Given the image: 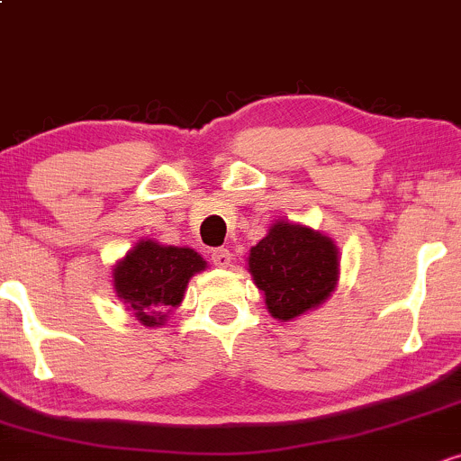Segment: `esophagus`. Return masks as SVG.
Here are the masks:
<instances>
[{
  "instance_id": "obj_1",
  "label": "esophagus",
  "mask_w": 461,
  "mask_h": 461,
  "mask_svg": "<svg viewBox=\"0 0 461 461\" xmlns=\"http://www.w3.org/2000/svg\"><path fill=\"white\" fill-rule=\"evenodd\" d=\"M211 261H213L217 267H229L232 261L230 250L229 248H215V250L211 252Z\"/></svg>"
}]
</instances>
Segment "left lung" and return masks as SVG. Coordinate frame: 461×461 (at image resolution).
Instances as JSON below:
<instances>
[{
	"label": "left lung",
	"instance_id": "obj_1",
	"mask_svg": "<svg viewBox=\"0 0 461 461\" xmlns=\"http://www.w3.org/2000/svg\"><path fill=\"white\" fill-rule=\"evenodd\" d=\"M248 272L272 318L289 322L324 304L339 283V248L324 232L278 220L248 252Z\"/></svg>",
	"mask_w": 461,
	"mask_h": 461
}]
</instances>
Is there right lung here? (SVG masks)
<instances>
[{
  "label": "right lung",
  "instance_id": "obj_1",
  "mask_svg": "<svg viewBox=\"0 0 461 461\" xmlns=\"http://www.w3.org/2000/svg\"><path fill=\"white\" fill-rule=\"evenodd\" d=\"M203 270L206 261L194 248L141 240L113 266V287L139 322L157 329L180 307L191 276Z\"/></svg>",
  "mask_w": 461,
  "mask_h": 461
}]
</instances>
